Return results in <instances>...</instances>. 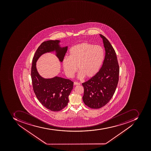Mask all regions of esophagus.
I'll use <instances>...</instances> for the list:
<instances>
[{"mask_svg": "<svg viewBox=\"0 0 151 151\" xmlns=\"http://www.w3.org/2000/svg\"><path fill=\"white\" fill-rule=\"evenodd\" d=\"M74 85H81V83L75 81V82H74Z\"/></svg>", "mask_w": 151, "mask_h": 151, "instance_id": "34e87169", "label": "esophagus"}]
</instances>
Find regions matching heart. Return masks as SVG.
Returning a JSON list of instances; mask_svg holds the SVG:
<instances>
[{"mask_svg":"<svg viewBox=\"0 0 151 151\" xmlns=\"http://www.w3.org/2000/svg\"><path fill=\"white\" fill-rule=\"evenodd\" d=\"M104 51L102 47L87 42H82L71 47L69 58L63 61V70L67 77L71 78L77 72L78 78L93 77L100 69L104 59Z\"/></svg>","mask_w":151,"mask_h":151,"instance_id":"1","label":"heart"}]
</instances>
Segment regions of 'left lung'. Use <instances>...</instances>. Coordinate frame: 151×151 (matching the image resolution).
I'll return each instance as SVG.
<instances>
[{
  "label": "left lung",
  "instance_id": "8db88e82",
  "mask_svg": "<svg viewBox=\"0 0 151 151\" xmlns=\"http://www.w3.org/2000/svg\"><path fill=\"white\" fill-rule=\"evenodd\" d=\"M103 40L105 55L103 65L95 76L82 83L84 89L83 101L92 109H99L107 104L114 96L119 78V68L114 49L109 40Z\"/></svg>",
  "mask_w": 151,
  "mask_h": 151
}]
</instances>
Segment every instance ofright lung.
I'll use <instances>...</instances> for the list:
<instances>
[{
  "instance_id": "add662e5",
  "label": "right lung",
  "mask_w": 151,
  "mask_h": 151,
  "mask_svg": "<svg viewBox=\"0 0 151 151\" xmlns=\"http://www.w3.org/2000/svg\"><path fill=\"white\" fill-rule=\"evenodd\" d=\"M59 42L58 40H50L42 43L33 58L31 69L33 89L37 98L44 106L54 111H60L67 105L73 82L56 76L51 78H42L37 70L36 63L43 54L54 51L60 62H63L68 47H61Z\"/></svg>"
}]
</instances>
